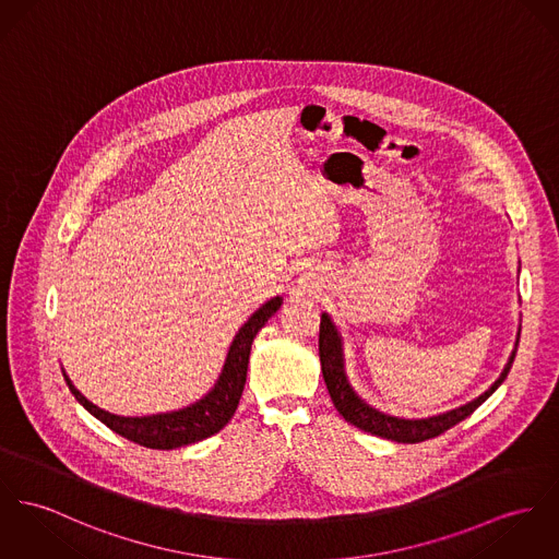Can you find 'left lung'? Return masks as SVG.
I'll list each match as a JSON object with an SVG mask.
<instances>
[{"instance_id": "obj_1", "label": "left lung", "mask_w": 559, "mask_h": 559, "mask_svg": "<svg viewBox=\"0 0 559 559\" xmlns=\"http://www.w3.org/2000/svg\"><path fill=\"white\" fill-rule=\"evenodd\" d=\"M516 346H519V338H516L515 350L509 357V364L504 366L502 374L498 377V381L489 386L485 393H480L476 400L453 408L449 413L436 415V417H428V419H397L391 417L385 413H379L377 408L368 406L355 391L353 386L348 385L346 374H344V357H343V341L341 334L336 330V325L332 323V319L328 317V312L321 314V325H319V357H321V372L325 379V385L330 391V397L336 406V411L344 417V421L353 424L359 430L368 431L372 436H381L386 440H395V442H424L430 440L433 436H440L442 431L457 426L460 421H464L466 417H471L474 411L504 383L507 374L511 372V366L515 361Z\"/></svg>"}]
</instances>
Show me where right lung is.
I'll return each mask as SVG.
<instances>
[{"instance_id":"add662e5","label":"right lung","mask_w":559,"mask_h":559,"mask_svg":"<svg viewBox=\"0 0 559 559\" xmlns=\"http://www.w3.org/2000/svg\"><path fill=\"white\" fill-rule=\"evenodd\" d=\"M283 300L276 296L265 301L259 310L251 314V319L238 330L234 343L227 350L225 366L221 370V377L215 386L195 404L173 411V413H159L148 417H119L108 411L97 408L91 404L85 395L72 385L68 374L63 372V379L74 393V397L85 406L86 411L99 419L106 428L117 431L119 436L128 438L131 442L146 447V449H176L185 447L198 440H204L227 426V421L234 417L242 389L247 383V368H249V355L251 344L258 336L259 330L265 325V321L281 308Z\"/></svg>"}]
</instances>
